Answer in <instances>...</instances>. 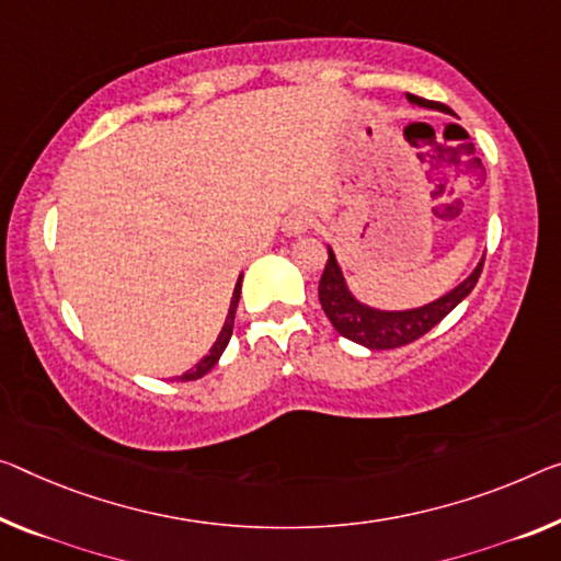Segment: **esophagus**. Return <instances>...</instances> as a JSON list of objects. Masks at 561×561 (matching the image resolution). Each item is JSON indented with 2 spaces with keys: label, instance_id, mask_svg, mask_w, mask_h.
Segmentation results:
<instances>
[{
  "label": "esophagus",
  "instance_id": "1",
  "mask_svg": "<svg viewBox=\"0 0 561 561\" xmlns=\"http://www.w3.org/2000/svg\"><path fill=\"white\" fill-rule=\"evenodd\" d=\"M310 226H313V215L308 210H293L286 220H283V230H286V236H300V232H306Z\"/></svg>",
  "mask_w": 561,
  "mask_h": 561
}]
</instances>
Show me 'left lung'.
<instances>
[{
	"label": "left lung",
	"mask_w": 561,
	"mask_h": 561,
	"mask_svg": "<svg viewBox=\"0 0 561 561\" xmlns=\"http://www.w3.org/2000/svg\"><path fill=\"white\" fill-rule=\"evenodd\" d=\"M409 102L421 107H434V110H449L446 105H438L434 100L416 98V94H407ZM481 268H484V261L477 265L467 280L459 283L451 293H446L434 304L413 308V310H376L364 304H358L356 298L351 296L346 283H343V275L339 263H335L333 251H329V263H325L321 283H318V298H321V306L333 323V329L339 331L343 339L353 343H360L370 351H386V348H399L413 343L421 335H426L436 323H442L451 310L461 304L463 298L469 296L477 286Z\"/></svg>",
	"instance_id": "1"
}]
</instances>
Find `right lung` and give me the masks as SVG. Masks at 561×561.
I'll return each instance as SVG.
<instances>
[{
	"label": "right lung",
	"mask_w": 561,
	"mask_h": 561,
	"mask_svg": "<svg viewBox=\"0 0 561 561\" xmlns=\"http://www.w3.org/2000/svg\"><path fill=\"white\" fill-rule=\"evenodd\" d=\"M240 283H243V278H238L236 283V290H232V300H230V310H228V318H226V325H222V331L218 335V341L213 343V348L208 356H205L201 364H197L195 368L187 370V374L180 376V381H195V378H203L208 370L218 364V358L222 356V351H226L230 335H232V321H236V308H238V300H240Z\"/></svg>",
	"instance_id": "add662e5"
}]
</instances>
